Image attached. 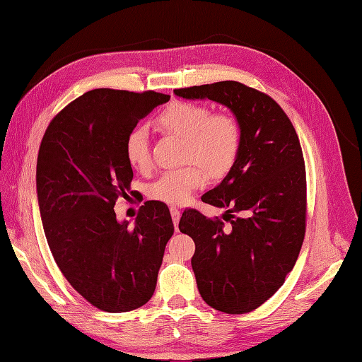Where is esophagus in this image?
<instances>
[{
	"label": "esophagus",
	"instance_id": "obj_1",
	"mask_svg": "<svg viewBox=\"0 0 362 362\" xmlns=\"http://www.w3.org/2000/svg\"><path fill=\"white\" fill-rule=\"evenodd\" d=\"M171 211V217H173V222H174V225H175V231H179V221H180V209H177V208H171L170 209Z\"/></svg>",
	"mask_w": 362,
	"mask_h": 362
}]
</instances>
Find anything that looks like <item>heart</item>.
I'll list each match as a JSON object with an SVG mask.
<instances>
[{
  "label": "heart",
  "instance_id": "b5f03b06",
  "mask_svg": "<svg viewBox=\"0 0 362 362\" xmlns=\"http://www.w3.org/2000/svg\"><path fill=\"white\" fill-rule=\"evenodd\" d=\"M166 132L185 139L183 160L192 162L179 170L163 173L149 185L151 199L168 205H182L192 192L204 188L206 173L222 177L231 170L240 151V126L230 114H211L205 105L174 102L157 117ZM124 157L134 170L151 168L148 132L143 126L132 128L124 139Z\"/></svg>",
  "mask_w": 362,
  "mask_h": 362
}]
</instances>
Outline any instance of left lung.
I'll return each instance as SVG.
<instances>
[{
  "mask_svg": "<svg viewBox=\"0 0 362 362\" xmlns=\"http://www.w3.org/2000/svg\"><path fill=\"white\" fill-rule=\"evenodd\" d=\"M175 95L213 100L236 115L240 151L202 202L226 208L223 220L185 209L179 230L194 240L200 296L230 315L248 313L282 287L305 236L307 180L298 134L274 100L239 81L182 88Z\"/></svg>",
  "mask_w": 362,
  "mask_h": 362,
  "instance_id": "1",
  "label": "left lung"
}]
</instances>
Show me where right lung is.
I'll return each instance as SVG.
<instances>
[{"label":"right lung","mask_w":362,"mask_h":362,"mask_svg":"<svg viewBox=\"0 0 362 362\" xmlns=\"http://www.w3.org/2000/svg\"><path fill=\"white\" fill-rule=\"evenodd\" d=\"M168 100L154 90H89L54 117L41 140L37 196L49 248L67 282L103 312H131L153 298L174 233L162 202H145L132 226L114 211L134 175L124 139Z\"/></svg>","instance_id":"1"}]
</instances>
